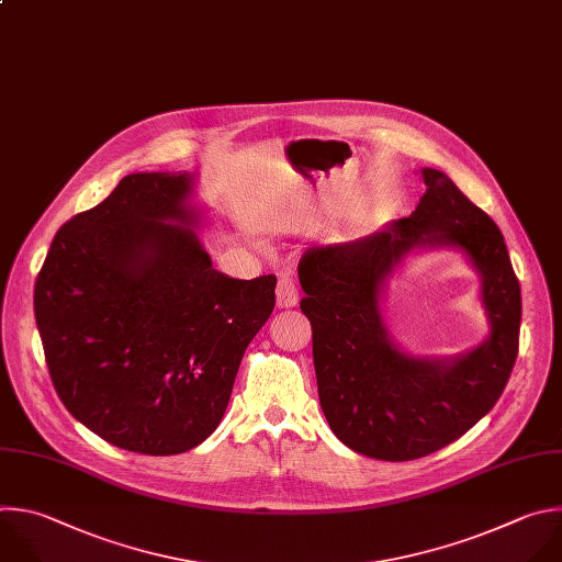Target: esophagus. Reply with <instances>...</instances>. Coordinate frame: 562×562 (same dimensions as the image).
Segmentation results:
<instances>
[{
    "label": "esophagus",
    "mask_w": 562,
    "mask_h": 562,
    "mask_svg": "<svg viewBox=\"0 0 562 562\" xmlns=\"http://www.w3.org/2000/svg\"><path fill=\"white\" fill-rule=\"evenodd\" d=\"M299 303V288L292 277L283 274L277 283V305L279 307H294Z\"/></svg>",
    "instance_id": "obj_1"
}]
</instances>
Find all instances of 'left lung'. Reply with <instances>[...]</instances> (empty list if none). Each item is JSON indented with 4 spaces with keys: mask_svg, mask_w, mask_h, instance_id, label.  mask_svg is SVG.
<instances>
[{
    "mask_svg": "<svg viewBox=\"0 0 562 562\" xmlns=\"http://www.w3.org/2000/svg\"><path fill=\"white\" fill-rule=\"evenodd\" d=\"M416 210L370 237L310 248L299 263L321 409L350 450L414 461L461 438L501 398L518 355L520 285L496 223L440 170ZM452 247L482 277L491 334L454 358H416L386 329L382 294L405 256Z\"/></svg>",
    "mask_w": 562,
    "mask_h": 562,
    "instance_id": "1",
    "label": "left lung"
}]
</instances>
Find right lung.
<instances>
[{"instance_id": "obj_1", "label": "right lung", "mask_w": 562, "mask_h": 562, "mask_svg": "<svg viewBox=\"0 0 562 562\" xmlns=\"http://www.w3.org/2000/svg\"><path fill=\"white\" fill-rule=\"evenodd\" d=\"M190 172H135L55 235L35 321L66 409L122 450L172 457L226 414L277 277L231 279L196 231Z\"/></svg>"}]
</instances>
